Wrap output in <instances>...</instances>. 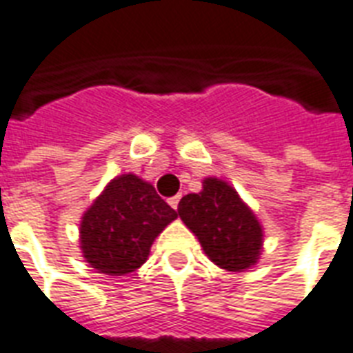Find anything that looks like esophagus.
Masks as SVG:
<instances>
[{"label": "esophagus", "mask_w": 353, "mask_h": 353, "mask_svg": "<svg viewBox=\"0 0 353 353\" xmlns=\"http://www.w3.org/2000/svg\"><path fill=\"white\" fill-rule=\"evenodd\" d=\"M179 200H181V196L179 194L174 196V198H170V200H168V203H170L172 209H177V205H179Z\"/></svg>", "instance_id": "obj_1"}]
</instances>
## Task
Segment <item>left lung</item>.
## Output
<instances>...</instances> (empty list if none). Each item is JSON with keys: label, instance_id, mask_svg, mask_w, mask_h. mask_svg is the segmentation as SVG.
<instances>
[{"label": "left lung", "instance_id": "left-lung-1", "mask_svg": "<svg viewBox=\"0 0 353 353\" xmlns=\"http://www.w3.org/2000/svg\"><path fill=\"white\" fill-rule=\"evenodd\" d=\"M177 214L220 268L242 272L259 261L263 228L230 183L205 177L201 192L183 196Z\"/></svg>", "mask_w": 353, "mask_h": 353}]
</instances>
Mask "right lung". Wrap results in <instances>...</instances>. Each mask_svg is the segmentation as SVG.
Segmentation results:
<instances>
[{"mask_svg": "<svg viewBox=\"0 0 353 353\" xmlns=\"http://www.w3.org/2000/svg\"><path fill=\"white\" fill-rule=\"evenodd\" d=\"M177 212L134 174L114 177L81 219L83 257L99 274L123 276L146 263L153 241Z\"/></svg>", "mask_w": 353, "mask_h": 353, "instance_id": "1", "label": "right lung"}]
</instances>
